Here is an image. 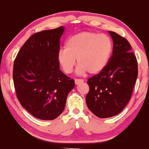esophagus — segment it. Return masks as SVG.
Wrapping results in <instances>:
<instances>
[{
    "instance_id": "34e87169",
    "label": "esophagus",
    "mask_w": 149,
    "mask_h": 149,
    "mask_svg": "<svg viewBox=\"0 0 149 149\" xmlns=\"http://www.w3.org/2000/svg\"><path fill=\"white\" fill-rule=\"evenodd\" d=\"M83 81H84V80H83V79H78V78L75 79V83H76V85L80 84V83H83Z\"/></svg>"
}]
</instances>
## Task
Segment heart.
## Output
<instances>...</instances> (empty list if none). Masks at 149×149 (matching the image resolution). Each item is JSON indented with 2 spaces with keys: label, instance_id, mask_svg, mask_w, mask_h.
Listing matches in <instances>:
<instances>
[{
  "label": "heart",
  "instance_id": "heart-1",
  "mask_svg": "<svg viewBox=\"0 0 149 149\" xmlns=\"http://www.w3.org/2000/svg\"><path fill=\"white\" fill-rule=\"evenodd\" d=\"M113 42L107 34L84 31L72 36L66 41L65 49L57 54L59 66L66 73H71L78 64V73L96 75L107 67L111 57Z\"/></svg>",
  "mask_w": 149,
  "mask_h": 149
}]
</instances>
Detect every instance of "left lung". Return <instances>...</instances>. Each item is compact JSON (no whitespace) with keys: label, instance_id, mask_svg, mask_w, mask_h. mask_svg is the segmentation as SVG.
<instances>
[{"label":"left lung","instance_id":"left-lung-1","mask_svg":"<svg viewBox=\"0 0 149 149\" xmlns=\"http://www.w3.org/2000/svg\"><path fill=\"white\" fill-rule=\"evenodd\" d=\"M113 48L107 67L88 80V109L101 118L120 113L131 99L138 76L137 60L127 39L109 31Z\"/></svg>","mask_w":149,"mask_h":149}]
</instances>
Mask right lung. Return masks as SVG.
I'll use <instances>...</instances> for the list:
<instances>
[{
  "instance_id": "1",
  "label": "right lung",
  "mask_w": 149,
  "mask_h": 149,
  "mask_svg": "<svg viewBox=\"0 0 149 149\" xmlns=\"http://www.w3.org/2000/svg\"><path fill=\"white\" fill-rule=\"evenodd\" d=\"M64 27L33 34L19 51L13 81L19 102L36 118L51 120L64 111L74 80L59 69L57 54Z\"/></svg>"
}]
</instances>
